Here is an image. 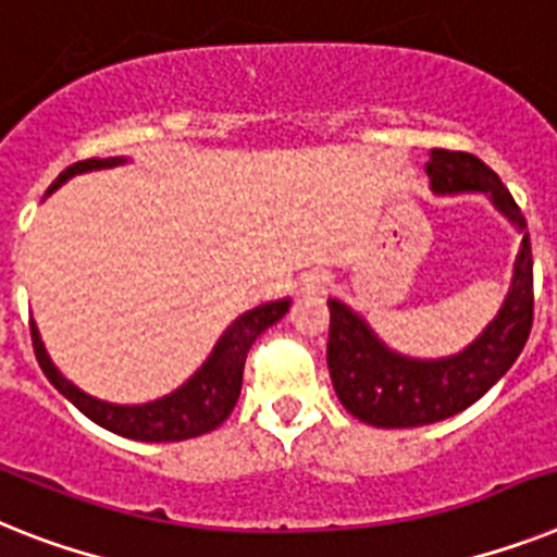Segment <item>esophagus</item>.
<instances>
[{"mask_svg":"<svg viewBox=\"0 0 557 557\" xmlns=\"http://www.w3.org/2000/svg\"><path fill=\"white\" fill-rule=\"evenodd\" d=\"M327 287H330L327 275H310V278H305L307 293H324Z\"/></svg>","mask_w":557,"mask_h":557,"instance_id":"obj_1","label":"esophagus"}]
</instances>
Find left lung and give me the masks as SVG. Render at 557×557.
Returning a JSON list of instances; mask_svg holds the SVG:
<instances>
[{
	"mask_svg": "<svg viewBox=\"0 0 557 557\" xmlns=\"http://www.w3.org/2000/svg\"><path fill=\"white\" fill-rule=\"evenodd\" d=\"M426 176L435 193H486L523 233L512 284L486 330L458 356L421 361L393 352L367 321L330 298L327 367L335 395L358 421L384 430L444 421L475 404L516 364L532 330V247L527 219L493 168L461 150H430Z\"/></svg>",
	"mask_w": 557,
	"mask_h": 557,
	"instance_id": "8db88e82",
	"label": "left lung"
}]
</instances>
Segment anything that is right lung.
Here are the masks:
<instances>
[{
  "label": "right lung",
  "instance_id": "1",
  "mask_svg": "<svg viewBox=\"0 0 557 557\" xmlns=\"http://www.w3.org/2000/svg\"><path fill=\"white\" fill-rule=\"evenodd\" d=\"M124 164V159H85L59 173V178L50 185L48 193L64 185L67 178L76 173H87V170H102ZM289 310V298L282 301H270L256 310H247L245 315H238L224 335L215 342L213 352L207 356L205 364L193 372L190 379L178 389H173L164 398H156L150 404H136V407H122V404L99 401L94 395L82 393L79 387H73L71 381L64 379L62 372L53 367L50 356L45 352V344L39 338L36 324H30V335H34L36 361H39L41 372L48 375V381L67 401L79 412H85L94 424L104 426L110 433L124 435L133 441H185L205 435L210 430L222 424L224 418L233 412L242 393V375H245V358L252 342L259 338L268 327H273L275 321L282 319Z\"/></svg>",
  "mask_w": 557,
  "mask_h": 557
}]
</instances>
